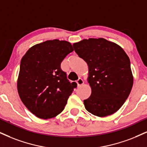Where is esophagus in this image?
Segmentation results:
<instances>
[{"instance_id":"obj_1","label":"esophagus","mask_w":147,"mask_h":147,"mask_svg":"<svg viewBox=\"0 0 147 147\" xmlns=\"http://www.w3.org/2000/svg\"><path fill=\"white\" fill-rule=\"evenodd\" d=\"M76 83H77V86L79 87V86H81L83 84V81L82 79H81V78H79V79L77 80V81H76Z\"/></svg>"}]
</instances>
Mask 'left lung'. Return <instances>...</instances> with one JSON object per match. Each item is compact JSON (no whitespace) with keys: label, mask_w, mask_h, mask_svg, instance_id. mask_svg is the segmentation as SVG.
Listing matches in <instances>:
<instances>
[{"label":"left lung","mask_w":147,"mask_h":147,"mask_svg":"<svg viewBox=\"0 0 147 147\" xmlns=\"http://www.w3.org/2000/svg\"><path fill=\"white\" fill-rule=\"evenodd\" d=\"M73 47L88 65L92 94L83 100L86 110L100 117L117 112L133 86L129 57L119 45L103 38L83 39Z\"/></svg>","instance_id":"8db88e82"}]
</instances>
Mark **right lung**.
<instances>
[{
    "label": "right lung",
    "instance_id": "right-lung-1",
    "mask_svg": "<svg viewBox=\"0 0 147 147\" xmlns=\"http://www.w3.org/2000/svg\"><path fill=\"white\" fill-rule=\"evenodd\" d=\"M73 51L69 42L49 40L30 48L22 58L18 94L26 107L37 117L47 119L60 114L77 87L60 66Z\"/></svg>",
    "mask_w": 147,
    "mask_h": 147
}]
</instances>
